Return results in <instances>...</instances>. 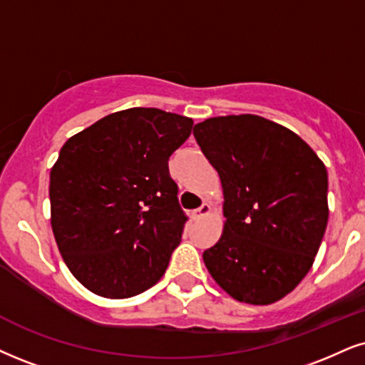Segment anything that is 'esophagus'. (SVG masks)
Returning <instances> with one entry per match:
<instances>
[{
  "label": "esophagus",
  "instance_id": "34e87169",
  "mask_svg": "<svg viewBox=\"0 0 365 365\" xmlns=\"http://www.w3.org/2000/svg\"><path fill=\"white\" fill-rule=\"evenodd\" d=\"M210 211H211V206L208 203H205L203 206H201V208H197V210L192 211V217H195L196 220L205 218V217H208Z\"/></svg>",
  "mask_w": 365,
  "mask_h": 365
}]
</instances>
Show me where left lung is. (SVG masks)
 Segmentation results:
<instances>
[{
    "mask_svg": "<svg viewBox=\"0 0 365 365\" xmlns=\"http://www.w3.org/2000/svg\"><path fill=\"white\" fill-rule=\"evenodd\" d=\"M195 138L223 187V232L203 260L240 303L271 304L314 262L328 222V174L289 128L257 115L215 116Z\"/></svg>",
    "mask_w": 365,
    "mask_h": 365,
    "instance_id": "left-lung-1",
    "label": "left lung"
}]
</instances>
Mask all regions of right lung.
Here are the masks:
<instances>
[{
  "label": "right lung",
  "mask_w": 365,
  "mask_h": 365,
  "mask_svg": "<svg viewBox=\"0 0 365 365\" xmlns=\"http://www.w3.org/2000/svg\"><path fill=\"white\" fill-rule=\"evenodd\" d=\"M192 120L128 108L73 135L51 170V225L73 276L94 294L132 298L164 276L186 215L168 160Z\"/></svg>",
  "instance_id": "1"
}]
</instances>
